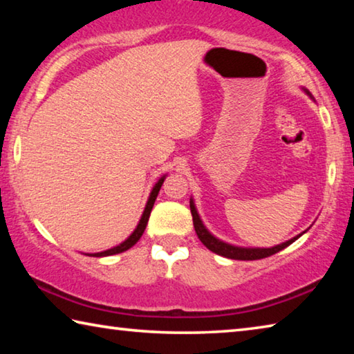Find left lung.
I'll return each instance as SVG.
<instances>
[{"instance_id": "obj_1", "label": "left lung", "mask_w": 354, "mask_h": 354, "mask_svg": "<svg viewBox=\"0 0 354 354\" xmlns=\"http://www.w3.org/2000/svg\"><path fill=\"white\" fill-rule=\"evenodd\" d=\"M301 88H303V92L306 93L309 98L314 100V97H313V95H310V92L308 91V88H304V87H301ZM190 212H192V218H194V226H195L196 236H198L201 243L205 245L207 250H211L212 253H215V254H220V256H223V257H227V259H237V261H257V259H263V257H268V256H272L274 253H278V251L284 250L286 247H289L290 243L295 242L298 237H301L304 232H308V230L310 227L309 226L306 231L301 232V234L292 237V239H289V241H286V242L279 243V245H274V247H270V248L239 247V245H232V243H227L225 241H221V239L215 237L212 232L207 230V227L205 226V223H203V220L200 217L198 211H196L195 201H194V198H192V196H190Z\"/></svg>"}]
</instances>
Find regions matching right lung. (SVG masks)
<instances>
[{
  "instance_id": "obj_1",
  "label": "right lung",
  "mask_w": 354,
  "mask_h": 354,
  "mask_svg": "<svg viewBox=\"0 0 354 354\" xmlns=\"http://www.w3.org/2000/svg\"><path fill=\"white\" fill-rule=\"evenodd\" d=\"M165 178H167V175H162V176L158 179V183L153 185V189H151V192H149V196H148V200H147L145 209H143V212H142V217L139 220V223H137L136 230L131 232L128 239H124L122 243L117 245V247H113V248L100 251V253H84V254H86V256H93V257H104V256H112V254L123 253V251H127L131 247H134V245L139 242V239L142 237L143 231H145V227L148 225V220H149V214H151V209L154 206V201H156V198H158V194H159L160 187H162Z\"/></svg>"
}]
</instances>
